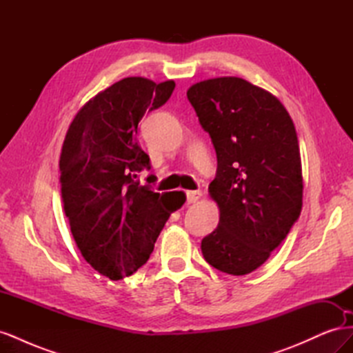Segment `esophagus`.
Returning a JSON list of instances; mask_svg holds the SVG:
<instances>
[{
	"label": "esophagus",
	"mask_w": 353,
	"mask_h": 353,
	"mask_svg": "<svg viewBox=\"0 0 353 353\" xmlns=\"http://www.w3.org/2000/svg\"><path fill=\"white\" fill-rule=\"evenodd\" d=\"M201 197L200 191H187V201L188 203H196Z\"/></svg>",
	"instance_id": "obj_1"
}]
</instances>
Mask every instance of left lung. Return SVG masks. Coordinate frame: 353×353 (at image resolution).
I'll use <instances>...</instances> for the list:
<instances>
[{"label":"left lung","mask_w":353,"mask_h":353,"mask_svg":"<svg viewBox=\"0 0 353 353\" xmlns=\"http://www.w3.org/2000/svg\"><path fill=\"white\" fill-rule=\"evenodd\" d=\"M187 97L218 157L209 194L219 223L201 240V253L222 272L250 274L301 215L303 176L294 123L275 95L236 77L197 82Z\"/></svg>","instance_id":"8db88e82"}]
</instances>
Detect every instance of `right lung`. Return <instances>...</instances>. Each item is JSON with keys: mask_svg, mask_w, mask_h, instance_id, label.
<instances>
[{"mask_svg": "<svg viewBox=\"0 0 353 353\" xmlns=\"http://www.w3.org/2000/svg\"><path fill=\"white\" fill-rule=\"evenodd\" d=\"M174 88V81L141 77L116 82L82 105L63 141L61 199L72 236L83 259L110 280L148 261L170 213L185 203L184 191L160 194L137 179L150 169L137 140L138 123Z\"/></svg>", "mask_w": 353, "mask_h": 353, "instance_id": "add662e5", "label": "right lung"}]
</instances>
